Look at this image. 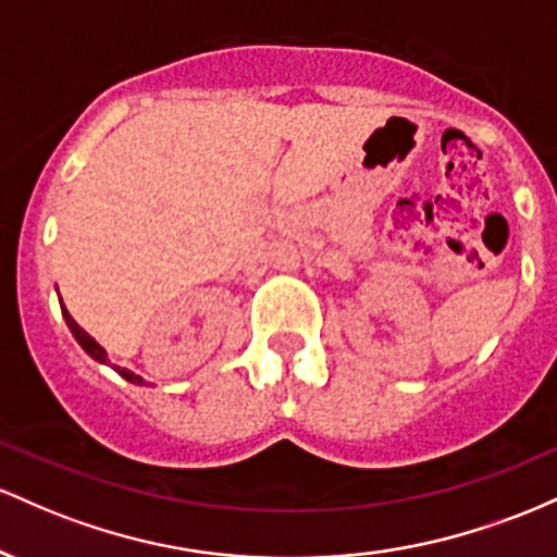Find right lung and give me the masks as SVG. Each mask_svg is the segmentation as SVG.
<instances>
[{
  "mask_svg": "<svg viewBox=\"0 0 557 557\" xmlns=\"http://www.w3.org/2000/svg\"><path fill=\"white\" fill-rule=\"evenodd\" d=\"M62 318H65L67 329H71V331H73V336H76V342H78V345H81V347H84V349H86V352H89L94 360H99V362H108V352H104V349H102V347H99V345H97V342H94V339H91V336H89V334H86V331H84V329H81L76 321H73V315H71V312H67V310H65V305H62ZM112 368H115V371H117V373H121V376H123V379H126V381H131V384H144V379H141V376H136V373H131V371H128V368H117V366H112Z\"/></svg>",
  "mask_w": 557,
  "mask_h": 557,
  "instance_id": "1",
  "label": "right lung"
}]
</instances>
